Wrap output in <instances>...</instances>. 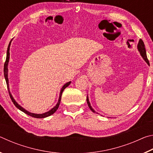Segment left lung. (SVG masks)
Wrapping results in <instances>:
<instances>
[{
	"label": "left lung",
	"mask_w": 153,
	"mask_h": 153,
	"mask_svg": "<svg viewBox=\"0 0 153 153\" xmlns=\"http://www.w3.org/2000/svg\"><path fill=\"white\" fill-rule=\"evenodd\" d=\"M137 48H138V50L140 52V55L142 56V58L144 59V60L146 62L147 64L149 65V61L148 60V59H147V56H146V48H145L144 44L143 42V41H142V40L140 39L139 40L138 46H137ZM86 101H87V103H88V105L89 108H90V110H91L93 113H96V111L94 109H93L92 107H91V105H90V101H89V98H88V95H87Z\"/></svg>",
	"instance_id": "obj_1"
}]
</instances>
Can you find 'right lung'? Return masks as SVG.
<instances>
[{
    "label": "right lung",
    "mask_w": 153,
    "mask_h": 153,
    "mask_svg": "<svg viewBox=\"0 0 153 153\" xmlns=\"http://www.w3.org/2000/svg\"><path fill=\"white\" fill-rule=\"evenodd\" d=\"M11 41H12V40H11V42H9L8 48H7V58H6V61H5L4 65V76L5 80H6V83H7V88H8V91H9V93L10 98H11L12 102H13V104L15 105V107H16L17 108H19L20 111H23V112L25 113V114H27V115H28L31 116V117H35V118H45V117H48V116H50L51 115H53V113H55L56 112V111L58 109V108L59 107V104H60V102H61V100L62 93H63V90L65 89V88H67L69 84H71V82H69L66 83V84H65L63 87H62V88L61 90L60 95H59L58 102L56 103V105L55 106V107H54L53 108H51L50 111H47V112H46L45 113H42V114H36V113H30V112H29V111H27V110H25V108H24L22 107H21V106L19 104H18V103L16 101H15V100L14 99V98L13 97V96L11 94V92H10V90H9V79H8V64H9V55H10L9 49H10V46H11Z\"/></svg>",
    "instance_id": "right-lung-1"
}]
</instances>
